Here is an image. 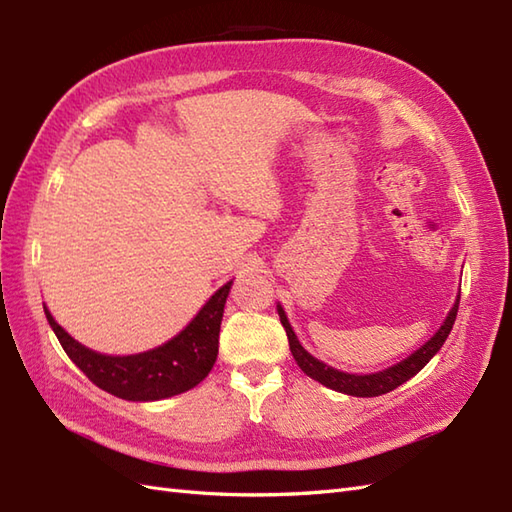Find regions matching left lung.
<instances>
[{
	"instance_id": "8db88e82",
	"label": "left lung",
	"mask_w": 512,
	"mask_h": 512,
	"mask_svg": "<svg viewBox=\"0 0 512 512\" xmlns=\"http://www.w3.org/2000/svg\"><path fill=\"white\" fill-rule=\"evenodd\" d=\"M458 308H460V299H455V306L451 308L447 321L442 323V328L431 336V341L424 343L420 350L413 352L409 358H405V361L385 369V372H378V374H345V372H339V369H334L330 365H325L321 361H317V358L310 356L306 350H303L301 343L297 341V334L292 332L290 323L286 319V312L281 306H277V312H279V319H281V325H284V330L288 334V343H290V352L292 356H295L297 365L301 367L303 374H308L310 378L319 380L321 385L330 387L334 391H341V394H347V396H361V398H372V396H380V394H387V391L396 389L398 385L407 383V380L411 376H416L420 369L427 365L433 354H436L440 347L444 345V341H447V336L453 328L455 323V317H458Z\"/></svg>"
}]
</instances>
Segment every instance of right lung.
Instances as JSON below:
<instances>
[{
    "instance_id": "right-lung-1",
    "label": "right lung",
    "mask_w": 512,
    "mask_h": 512,
    "mask_svg": "<svg viewBox=\"0 0 512 512\" xmlns=\"http://www.w3.org/2000/svg\"><path fill=\"white\" fill-rule=\"evenodd\" d=\"M228 281L204 303L195 319L165 345L134 356H105L76 343L46 310L50 328L72 363L96 387L123 400H160L189 391L209 376L220 345L224 303L231 292Z\"/></svg>"
}]
</instances>
